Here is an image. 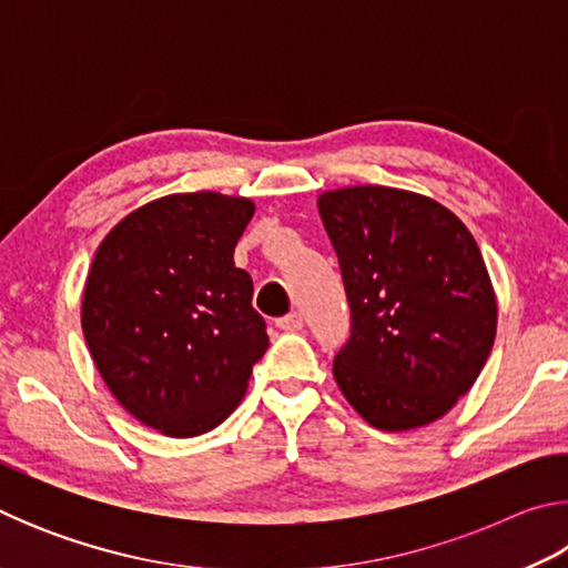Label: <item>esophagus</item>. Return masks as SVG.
Wrapping results in <instances>:
<instances>
[{
	"mask_svg": "<svg viewBox=\"0 0 568 568\" xmlns=\"http://www.w3.org/2000/svg\"><path fill=\"white\" fill-rule=\"evenodd\" d=\"M277 328L281 331H301L303 328V315L301 313H287L283 318H277Z\"/></svg>",
	"mask_w": 568,
	"mask_h": 568,
	"instance_id": "1",
	"label": "esophagus"
}]
</instances>
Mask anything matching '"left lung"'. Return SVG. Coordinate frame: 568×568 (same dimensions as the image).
I'll list each match as a JSON object with an SVG mask.
<instances>
[{
	"mask_svg": "<svg viewBox=\"0 0 568 568\" xmlns=\"http://www.w3.org/2000/svg\"><path fill=\"white\" fill-rule=\"evenodd\" d=\"M351 338L333 376L381 430L436 420L474 386L496 338V295L468 227L418 192L358 185L323 192Z\"/></svg>",
	"mask_w": 568,
	"mask_h": 568,
	"instance_id": "left-lung-1",
	"label": "left lung"
}]
</instances>
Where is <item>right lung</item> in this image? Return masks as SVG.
<instances>
[{"mask_svg": "<svg viewBox=\"0 0 568 568\" xmlns=\"http://www.w3.org/2000/svg\"><path fill=\"white\" fill-rule=\"evenodd\" d=\"M255 205L182 192L142 205L102 240L82 333L120 406L172 438L220 426L247 390L267 333L233 253Z\"/></svg>", "mask_w": 568, "mask_h": 568, "instance_id": "add662e5", "label": "right lung"}]
</instances>
